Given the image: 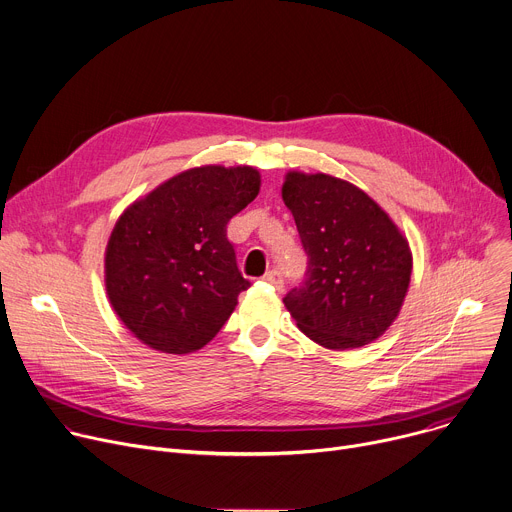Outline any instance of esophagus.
<instances>
[{"instance_id":"1","label":"esophagus","mask_w":512,"mask_h":512,"mask_svg":"<svg viewBox=\"0 0 512 512\" xmlns=\"http://www.w3.org/2000/svg\"><path fill=\"white\" fill-rule=\"evenodd\" d=\"M263 280H265L267 284H271L277 292H282V290H284V277H282V273L277 271V269L267 271V273L263 275Z\"/></svg>"}]
</instances>
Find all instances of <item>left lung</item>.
<instances>
[{
    "instance_id": "obj_1",
    "label": "left lung",
    "mask_w": 512,
    "mask_h": 512,
    "mask_svg": "<svg viewBox=\"0 0 512 512\" xmlns=\"http://www.w3.org/2000/svg\"><path fill=\"white\" fill-rule=\"evenodd\" d=\"M282 196L308 255L304 282L284 298L298 329L339 351L376 341L398 316L410 284L406 239L349 181L294 171Z\"/></svg>"
}]
</instances>
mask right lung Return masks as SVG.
<instances>
[{"instance_id": "right-lung-1", "label": "right lung", "mask_w": 512, "mask_h": 512, "mask_svg": "<svg viewBox=\"0 0 512 512\" xmlns=\"http://www.w3.org/2000/svg\"><path fill=\"white\" fill-rule=\"evenodd\" d=\"M259 183L253 167H196L120 216L106 251V288L143 343L183 355L224 327L251 286L226 224L255 200Z\"/></svg>"}]
</instances>
